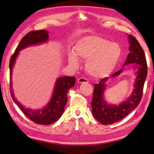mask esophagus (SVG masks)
<instances>
[{
  "instance_id": "esophagus-1",
  "label": "esophagus",
  "mask_w": 154,
  "mask_h": 154,
  "mask_svg": "<svg viewBox=\"0 0 154 154\" xmlns=\"http://www.w3.org/2000/svg\"><path fill=\"white\" fill-rule=\"evenodd\" d=\"M88 82H89V81L83 77H81L79 79H78V83H88Z\"/></svg>"
}]
</instances>
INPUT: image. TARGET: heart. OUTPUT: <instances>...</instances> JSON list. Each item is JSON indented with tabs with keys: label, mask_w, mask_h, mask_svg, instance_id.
Here are the masks:
<instances>
[{
	"label": "heart",
	"mask_w": 154,
	"mask_h": 154,
	"mask_svg": "<svg viewBox=\"0 0 154 154\" xmlns=\"http://www.w3.org/2000/svg\"><path fill=\"white\" fill-rule=\"evenodd\" d=\"M121 55L119 44L99 35H87L77 41L75 53L71 51L68 54V61L71 67L77 68L79 65L78 57L86 60L87 73L94 78H103L113 71Z\"/></svg>",
	"instance_id": "1"
}]
</instances>
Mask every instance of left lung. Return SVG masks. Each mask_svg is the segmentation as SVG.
I'll list each match as a JSON object with an SVG mask.
<instances>
[{
  "label": "left lung",
  "mask_w": 154,
  "mask_h": 154,
  "mask_svg": "<svg viewBox=\"0 0 154 154\" xmlns=\"http://www.w3.org/2000/svg\"><path fill=\"white\" fill-rule=\"evenodd\" d=\"M128 38L130 44V53L123 67L128 64H134L133 67L136 70V77L132 94L126 100L119 104H109L104 99V93L106 90V83L109 77L103 78L99 83L94 85L93 97L91 102L92 113L95 119L104 125L115 123L122 120L138 106L142 97L143 85L148 73L146 55L141 45L134 37L128 35ZM122 71L123 68L114 73L111 78L119 76Z\"/></svg>",
  "instance_id": "8db88e82"
}]
</instances>
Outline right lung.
Segmentation results:
<instances>
[{"mask_svg":"<svg viewBox=\"0 0 154 154\" xmlns=\"http://www.w3.org/2000/svg\"><path fill=\"white\" fill-rule=\"evenodd\" d=\"M49 40L48 31L45 30L32 31L23 37L16 48L14 54L10 61V81H11V94L14 102L17 104L22 112L29 119L38 124L49 125L55 122L61 116L67 102V91L75 84V77H61L57 78L55 82L52 97L49 103L43 109H32L26 108L18 102L14 95L12 84V72L18 57L19 51L26 48L45 43Z\"/></svg>","mask_w":154,"mask_h":154,"instance_id":"obj_1","label":"right lung"}]
</instances>
